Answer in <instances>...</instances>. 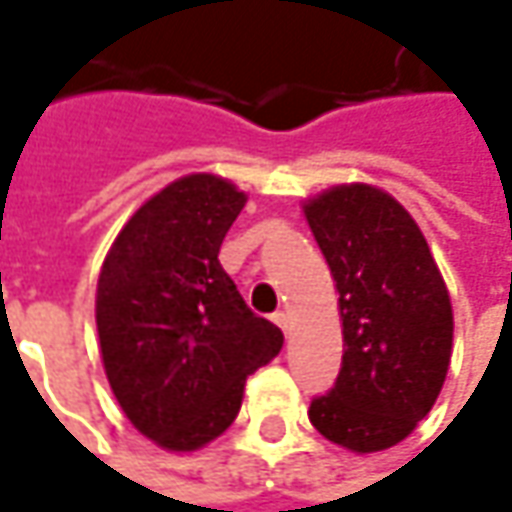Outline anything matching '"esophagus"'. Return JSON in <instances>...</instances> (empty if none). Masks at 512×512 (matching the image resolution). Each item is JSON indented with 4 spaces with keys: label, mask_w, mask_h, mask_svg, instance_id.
<instances>
[{
    "label": "esophagus",
    "mask_w": 512,
    "mask_h": 512,
    "mask_svg": "<svg viewBox=\"0 0 512 512\" xmlns=\"http://www.w3.org/2000/svg\"><path fill=\"white\" fill-rule=\"evenodd\" d=\"M272 321L278 323L280 329L286 332V329H289V312H275V315H272Z\"/></svg>",
    "instance_id": "34e87169"
}]
</instances>
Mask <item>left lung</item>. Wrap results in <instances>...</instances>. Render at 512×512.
<instances>
[{
	"mask_svg": "<svg viewBox=\"0 0 512 512\" xmlns=\"http://www.w3.org/2000/svg\"><path fill=\"white\" fill-rule=\"evenodd\" d=\"M338 286L344 361L312 398V427L352 453L404 441L433 410L453 352V306L410 212L364 183L303 206Z\"/></svg>",
	"mask_w": 512,
	"mask_h": 512,
	"instance_id": "left-lung-1",
	"label": "left lung"
}]
</instances>
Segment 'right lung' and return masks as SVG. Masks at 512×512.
Listing matches in <instances>:
<instances>
[{"mask_svg": "<svg viewBox=\"0 0 512 512\" xmlns=\"http://www.w3.org/2000/svg\"><path fill=\"white\" fill-rule=\"evenodd\" d=\"M246 194L189 174L143 203L97 283L102 364L128 421L166 450H197L240 410L246 378L283 346L220 266Z\"/></svg>", "mask_w": 512, "mask_h": 512, "instance_id": "add662e5", "label": "right lung"}]
</instances>
